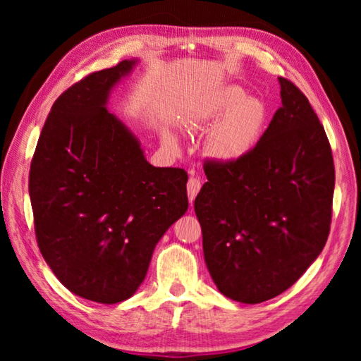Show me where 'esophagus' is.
<instances>
[{
    "instance_id": "1",
    "label": "esophagus",
    "mask_w": 361,
    "mask_h": 361,
    "mask_svg": "<svg viewBox=\"0 0 361 361\" xmlns=\"http://www.w3.org/2000/svg\"><path fill=\"white\" fill-rule=\"evenodd\" d=\"M200 188H202V183H200L199 178H195V176H191L188 181V197H189V202H192L195 199V195L200 191Z\"/></svg>"
}]
</instances>
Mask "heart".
Instances as JSON below:
<instances>
[{"label": "heart", "instance_id": "b5f03b06", "mask_svg": "<svg viewBox=\"0 0 361 361\" xmlns=\"http://www.w3.org/2000/svg\"><path fill=\"white\" fill-rule=\"evenodd\" d=\"M267 126L264 102L247 99L235 85L223 89L215 99L200 108L188 121L189 130H213L209 137V151L213 157L232 162L247 156L259 143ZM164 143L178 148V138L172 132L162 133Z\"/></svg>", "mask_w": 361, "mask_h": 361}]
</instances>
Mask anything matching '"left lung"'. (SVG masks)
<instances>
[{"label":"left lung","mask_w":361,"mask_h":361,"mask_svg":"<svg viewBox=\"0 0 361 361\" xmlns=\"http://www.w3.org/2000/svg\"><path fill=\"white\" fill-rule=\"evenodd\" d=\"M280 106L259 143L207 162L194 200L207 269L219 293L258 304L288 290L325 247L334 192L331 146L309 100L279 78Z\"/></svg>","instance_id":"8db88e82"}]
</instances>
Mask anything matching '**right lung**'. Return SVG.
<instances>
[{
    "label": "right lung",
    "instance_id": "obj_1",
    "mask_svg": "<svg viewBox=\"0 0 361 361\" xmlns=\"http://www.w3.org/2000/svg\"><path fill=\"white\" fill-rule=\"evenodd\" d=\"M138 59L92 73L51 108L30 167L38 247L71 293L116 304L135 295L167 229L188 210V173L154 167L108 111Z\"/></svg>",
    "mask_w": 361,
    "mask_h": 361
}]
</instances>
